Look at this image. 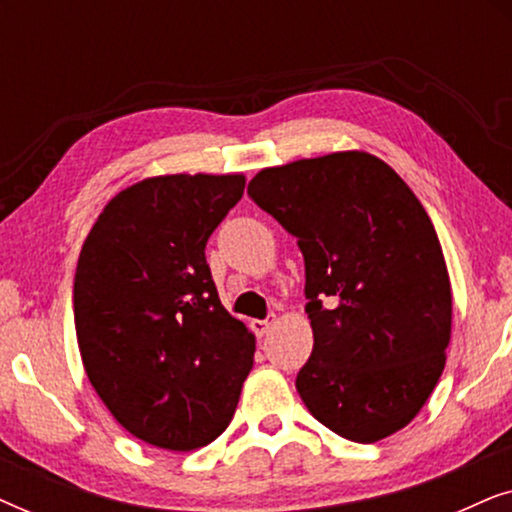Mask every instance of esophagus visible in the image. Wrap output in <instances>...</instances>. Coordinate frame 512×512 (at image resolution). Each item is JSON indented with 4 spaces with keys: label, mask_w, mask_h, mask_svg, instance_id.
<instances>
[{
    "label": "esophagus",
    "mask_w": 512,
    "mask_h": 512,
    "mask_svg": "<svg viewBox=\"0 0 512 512\" xmlns=\"http://www.w3.org/2000/svg\"><path fill=\"white\" fill-rule=\"evenodd\" d=\"M275 321H277V314L270 312L265 319H254V321H251V331H254L256 335H265V333L270 331Z\"/></svg>",
    "instance_id": "1"
}]
</instances>
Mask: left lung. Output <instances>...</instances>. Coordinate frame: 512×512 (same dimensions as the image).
Listing matches in <instances>:
<instances>
[{
  "mask_svg": "<svg viewBox=\"0 0 512 512\" xmlns=\"http://www.w3.org/2000/svg\"><path fill=\"white\" fill-rule=\"evenodd\" d=\"M249 198L298 240L314 347L296 389L354 443L408 426L445 368L452 289L436 228L408 184L363 151L268 167Z\"/></svg>",
  "mask_w": 512,
  "mask_h": 512,
  "instance_id": "obj_1",
  "label": "left lung"
}]
</instances>
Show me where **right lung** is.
Listing matches in <instances>:
<instances>
[{
  "label": "right lung",
  "instance_id": "obj_1",
  "mask_svg": "<svg viewBox=\"0 0 512 512\" xmlns=\"http://www.w3.org/2000/svg\"><path fill=\"white\" fill-rule=\"evenodd\" d=\"M242 193V174L139 181L109 200L76 263L88 380L125 431L163 450L221 436L254 366V333L221 305L205 258Z\"/></svg>",
  "mask_w": 512,
  "mask_h": 512
}]
</instances>
